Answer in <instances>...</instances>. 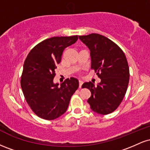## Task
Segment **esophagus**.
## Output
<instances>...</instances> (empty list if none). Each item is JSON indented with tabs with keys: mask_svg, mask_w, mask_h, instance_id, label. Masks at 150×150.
Masks as SVG:
<instances>
[{
	"mask_svg": "<svg viewBox=\"0 0 150 150\" xmlns=\"http://www.w3.org/2000/svg\"><path fill=\"white\" fill-rule=\"evenodd\" d=\"M82 84H83V82H82V80H79V87H80V88H81V87H82Z\"/></svg>",
	"mask_w": 150,
	"mask_h": 150,
	"instance_id": "1",
	"label": "esophagus"
}]
</instances>
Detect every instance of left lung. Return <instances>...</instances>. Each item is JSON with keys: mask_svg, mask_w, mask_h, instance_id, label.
I'll return each instance as SVG.
<instances>
[{"mask_svg": "<svg viewBox=\"0 0 150 150\" xmlns=\"http://www.w3.org/2000/svg\"><path fill=\"white\" fill-rule=\"evenodd\" d=\"M79 39L89 48L91 68L101 79L97 85L92 82L82 85V88L91 92L87 102L94 112L102 115L112 113L121 103L128 86L130 73L125 53L101 34L79 36Z\"/></svg>", "mask_w": 150, "mask_h": 150, "instance_id": "left-lung-1", "label": "left lung"}]
</instances>
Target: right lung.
Wrapping results in <instances>:
<instances>
[{
    "instance_id": "obj_1",
    "label": "right lung",
    "mask_w": 150,
    "mask_h": 150,
    "mask_svg": "<svg viewBox=\"0 0 150 150\" xmlns=\"http://www.w3.org/2000/svg\"><path fill=\"white\" fill-rule=\"evenodd\" d=\"M77 39L76 35L45 39L26 58L21 77L22 92L34 113L43 119L54 120L62 116L78 88V80L75 77L66 79L60 86L53 82L63 51Z\"/></svg>"
}]
</instances>
